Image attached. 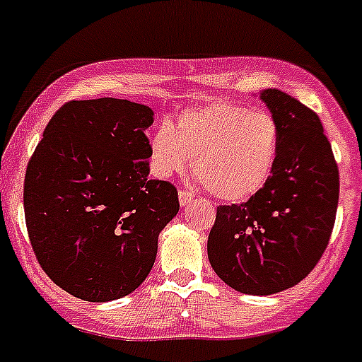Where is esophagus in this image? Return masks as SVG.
<instances>
[{
  "mask_svg": "<svg viewBox=\"0 0 362 362\" xmlns=\"http://www.w3.org/2000/svg\"><path fill=\"white\" fill-rule=\"evenodd\" d=\"M178 200H180V206H191L195 202V195L187 189H180L178 193Z\"/></svg>",
  "mask_w": 362,
  "mask_h": 362,
  "instance_id": "1",
  "label": "esophagus"
}]
</instances>
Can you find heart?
<instances>
[{
  "mask_svg": "<svg viewBox=\"0 0 362 362\" xmlns=\"http://www.w3.org/2000/svg\"><path fill=\"white\" fill-rule=\"evenodd\" d=\"M281 130L274 115L232 101L191 106L151 139L160 176L180 175L191 163L200 186L226 202H243L269 184L279 156Z\"/></svg>",
  "mask_w": 362,
  "mask_h": 362,
  "instance_id": "heart-1",
  "label": "heart"
}]
</instances>
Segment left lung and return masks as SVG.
Masks as SVG:
<instances>
[{"label":"left lung","mask_w":362,"mask_h":362,"mask_svg":"<svg viewBox=\"0 0 362 362\" xmlns=\"http://www.w3.org/2000/svg\"><path fill=\"white\" fill-rule=\"evenodd\" d=\"M261 99L281 130L276 169L247 202L218 206L208 238L215 274L245 294L291 289L317 267L333 232L341 186L320 117L276 88Z\"/></svg>","instance_id":"1"}]
</instances>
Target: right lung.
Here are the masks:
<instances>
[{"label": "right lung", "instance_id": "obj_1", "mask_svg": "<svg viewBox=\"0 0 362 362\" xmlns=\"http://www.w3.org/2000/svg\"><path fill=\"white\" fill-rule=\"evenodd\" d=\"M153 110L127 99L69 101L27 163L23 209L33 252L60 289L86 302L144 284L158 233L178 214L171 182L148 178Z\"/></svg>", "mask_w": 362, "mask_h": 362}]
</instances>
